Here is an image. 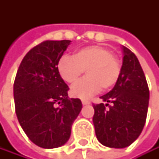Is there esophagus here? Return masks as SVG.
Segmentation results:
<instances>
[{
	"label": "esophagus",
	"instance_id": "1",
	"mask_svg": "<svg viewBox=\"0 0 159 159\" xmlns=\"http://www.w3.org/2000/svg\"><path fill=\"white\" fill-rule=\"evenodd\" d=\"M90 102L89 101V100H87V99H82V104L83 105H89Z\"/></svg>",
	"mask_w": 159,
	"mask_h": 159
}]
</instances>
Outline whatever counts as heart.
I'll use <instances>...</instances> for the list:
<instances>
[{"instance_id":"b5f03b06","label":"heart","mask_w":159,"mask_h":159,"mask_svg":"<svg viewBox=\"0 0 159 159\" xmlns=\"http://www.w3.org/2000/svg\"><path fill=\"white\" fill-rule=\"evenodd\" d=\"M85 70L88 76L70 90L72 96L82 99L95 94L101 88L108 90L116 85L121 74V64L110 48L100 45L79 48L72 57L64 55L57 63L60 77L70 85L75 84Z\"/></svg>"}]
</instances>
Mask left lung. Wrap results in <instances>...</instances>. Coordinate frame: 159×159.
Returning a JSON list of instances; mask_svg holds the SVG:
<instances>
[{"label":"left lung","mask_w":159,"mask_h":159,"mask_svg":"<svg viewBox=\"0 0 159 159\" xmlns=\"http://www.w3.org/2000/svg\"><path fill=\"white\" fill-rule=\"evenodd\" d=\"M119 80L93 104V125L98 141L110 148L130 146L141 134L146 122L150 91L137 57L126 47ZM109 107V108H106Z\"/></svg>","instance_id":"8db88e82"}]
</instances>
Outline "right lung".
Returning <instances> with one entry per match:
<instances>
[{
	"instance_id": "1",
	"label": "right lung",
	"mask_w": 159,
	"mask_h": 159,
	"mask_svg": "<svg viewBox=\"0 0 159 159\" xmlns=\"http://www.w3.org/2000/svg\"><path fill=\"white\" fill-rule=\"evenodd\" d=\"M70 44V40L41 43L26 53L15 77L18 120L41 148H58L68 141L82 109L80 99L69 98V87L57 71V63Z\"/></svg>"
}]
</instances>
